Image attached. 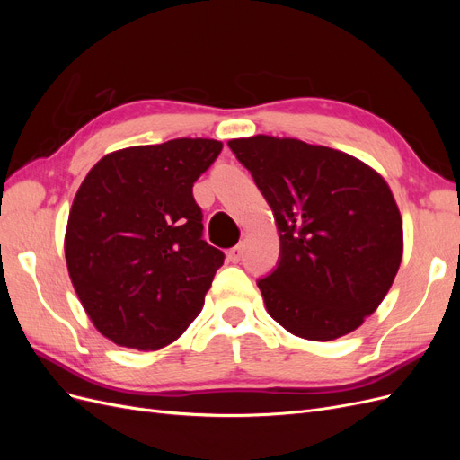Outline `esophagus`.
Wrapping results in <instances>:
<instances>
[{"instance_id":"esophagus-1","label":"esophagus","mask_w":460,"mask_h":460,"mask_svg":"<svg viewBox=\"0 0 460 460\" xmlns=\"http://www.w3.org/2000/svg\"><path fill=\"white\" fill-rule=\"evenodd\" d=\"M242 257H243V245H242V243H238L235 247L228 249V259H230L232 262H240Z\"/></svg>"}]
</instances>
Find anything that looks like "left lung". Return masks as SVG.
Returning <instances> with one entry per match:
<instances>
[{
	"mask_svg": "<svg viewBox=\"0 0 460 460\" xmlns=\"http://www.w3.org/2000/svg\"><path fill=\"white\" fill-rule=\"evenodd\" d=\"M228 147L270 205L280 257L257 280L269 314L299 338L330 341L370 316L394 284L402 222L392 190L347 153L253 136Z\"/></svg>",
	"mask_w": 460,
	"mask_h": 460,
	"instance_id": "8db88e82",
	"label": "left lung"
}]
</instances>
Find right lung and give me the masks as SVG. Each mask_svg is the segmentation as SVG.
<instances>
[{"mask_svg": "<svg viewBox=\"0 0 460 460\" xmlns=\"http://www.w3.org/2000/svg\"><path fill=\"white\" fill-rule=\"evenodd\" d=\"M222 144L178 137L109 153L84 178L65 235L68 274L93 326L132 349L182 336L225 253L203 240L193 184Z\"/></svg>", "mask_w": 460, "mask_h": 460, "instance_id": "1", "label": "right lung"}]
</instances>
